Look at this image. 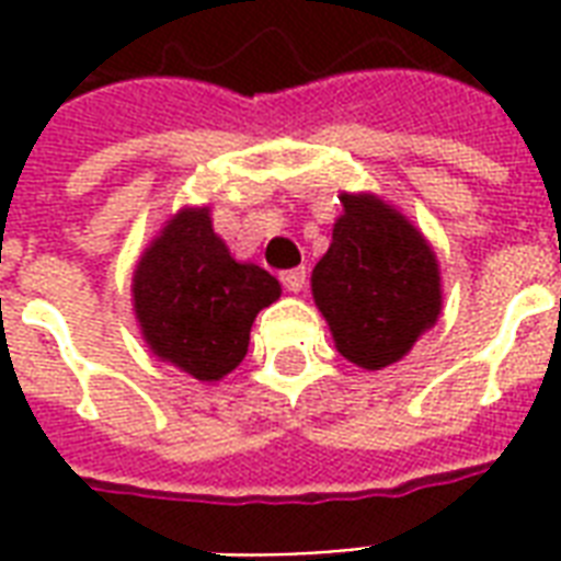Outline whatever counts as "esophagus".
Listing matches in <instances>:
<instances>
[{"mask_svg": "<svg viewBox=\"0 0 561 561\" xmlns=\"http://www.w3.org/2000/svg\"><path fill=\"white\" fill-rule=\"evenodd\" d=\"M279 279H282V285H285V290H290V294H299V290L306 288V267H297V271H285Z\"/></svg>", "mask_w": 561, "mask_h": 561, "instance_id": "esophagus-1", "label": "esophagus"}]
</instances>
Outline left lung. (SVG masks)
Listing matches in <instances>:
<instances>
[{
  "instance_id": "8db88e82",
  "label": "left lung",
  "mask_w": 561,
  "mask_h": 561,
  "mask_svg": "<svg viewBox=\"0 0 561 561\" xmlns=\"http://www.w3.org/2000/svg\"><path fill=\"white\" fill-rule=\"evenodd\" d=\"M344 214L311 273V294L337 353L365 370L394 365L442 314L433 247L394 205L341 194Z\"/></svg>"
}]
</instances>
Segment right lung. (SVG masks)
Wrapping results in <instances>:
<instances>
[{
	"mask_svg": "<svg viewBox=\"0 0 561 561\" xmlns=\"http://www.w3.org/2000/svg\"><path fill=\"white\" fill-rule=\"evenodd\" d=\"M279 294L264 267L234 262L208 208L173 214L131 276L135 318L149 350L199 382H217L241 365L252 320Z\"/></svg>",
	"mask_w": 561,
	"mask_h": 561,
	"instance_id": "1",
	"label": "right lung"
}]
</instances>
